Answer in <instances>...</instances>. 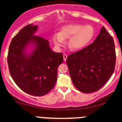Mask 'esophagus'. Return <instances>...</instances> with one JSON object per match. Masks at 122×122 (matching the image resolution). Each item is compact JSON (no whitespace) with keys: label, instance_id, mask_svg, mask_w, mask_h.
Segmentation results:
<instances>
[{"label":"esophagus","instance_id":"34e87169","mask_svg":"<svg viewBox=\"0 0 122 122\" xmlns=\"http://www.w3.org/2000/svg\"><path fill=\"white\" fill-rule=\"evenodd\" d=\"M67 58V55L66 54H64L63 55V58H64V61H66V59Z\"/></svg>","mask_w":122,"mask_h":122}]
</instances>
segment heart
<instances>
[{"label":"heart","instance_id":"heart-1","mask_svg":"<svg viewBox=\"0 0 122 122\" xmlns=\"http://www.w3.org/2000/svg\"><path fill=\"white\" fill-rule=\"evenodd\" d=\"M95 35L94 27L91 25L81 24H68L61 28L59 33L53 36L56 46L60 47L68 40L69 47L72 51H79L86 47L92 41Z\"/></svg>","mask_w":122,"mask_h":122}]
</instances>
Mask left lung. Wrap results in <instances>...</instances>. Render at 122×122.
I'll use <instances>...</instances> for the list:
<instances>
[{
    "instance_id": "1",
    "label": "left lung",
    "mask_w": 122,
    "mask_h": 122,
    "mask_svg": "<svg viewBox=\"0 0 122 122\" xmlns=\"http://www.w3.org/2000/svg\"><path fill=\"white\" fill-rule=\"evenodd\" d=\"M116 60L114 39L103 27L92 44L68 56L66 62L75 87L89 94L108 81L114 71Z\"/></svg>"
}]
</instances>
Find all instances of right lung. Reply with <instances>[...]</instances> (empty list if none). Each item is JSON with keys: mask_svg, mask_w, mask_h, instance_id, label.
I'll list each match as a JSON object with an SVG mask.
<instances>
[{"mask_svg": "<svg viewBox=\"0 0 122 122\" xmlns=\"http://www.w3.org/2000/svg\"><path fill=\"white\" fill-rule=\"evenodd\" d=\"M38 28L31 24L20 30L11 42L7 61L17 86L30 95L42 96L55 86L63 56L51 50L49 41L35 35Z\"/></svg>", "mask_w": 122, "mask_h": 122, "instance_id": "obj_1", "label": "right lung"}]
</instances>
